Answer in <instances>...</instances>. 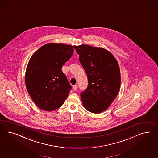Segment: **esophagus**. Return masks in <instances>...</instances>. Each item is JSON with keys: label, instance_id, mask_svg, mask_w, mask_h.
Returning <instances> with one entry per match:
<instances>
[{"label": "esophagus", "instance_id": "esophagus-1", "mask_svg": "<svg viewBox=\"0 0 158 158\" xmlns=\"http://www.w3.org/2000/svg\"><path fill=\"white\" fill-rule=\"evenodd\" d=\"M73 89L74 91H77V85H73Z\"/></svg>", "mask_w": 158, "mask_h": 158}]
</instances>
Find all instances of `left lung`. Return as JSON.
Masks as SVG:
<instances>
[{
    "instance_id": "8db88e82",
    "label": "left lung",
    "mask_w": 158,
    "mask_h": 158,
    "mask_svg": "<svg viewBox=\"0 0 158 158\" xmlns=\"http://www.w3.org/2000/svg\"><path fill=\"white\" fill-rule=\"evenodd\" d=\"M88 79L87 89L81 93L85 109L93 113L106 110L118 93L119 65L111 53L88 45L75 46Z\"/></svg>"
}]
</instances>
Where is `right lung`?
<instances>
[{
    "instance_id": "add662e5",
    "label": "right lung",
    "mask_w": 158,
    "mask_h": 158,
    "mask_svg": "<svg viewBox=\"0 0 158 158\" xmlns=\"http://www.w3.org/2000/svg\"><path fill=\"white\" fill-rule=\"evenodd\" d=\"M73 53L71 45L49 43L31 57L26 71V87L40 109L54 110L67 98L72 87L61 68Z\"/></svg>"
}]
</instances>
